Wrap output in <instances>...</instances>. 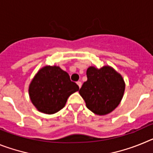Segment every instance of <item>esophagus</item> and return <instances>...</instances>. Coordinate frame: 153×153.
<instances>
[{
	"instance_id": "1",
	"label": "esophagus",
	"mask_w": 153,
	"mask_h": 153,
	"mask_svg": "<svg viewBox=\"0 0 153 153\" xmlns=\"http://www.w3.org/2000/svg\"><path fill=\"white\" fill-rule=\"evenodd\" d=\"M77 83V85H78V86H79V88H80L81 86H82V83H81L80 81H78V82H77V83Z\"/></svg>"
}]
</instances>
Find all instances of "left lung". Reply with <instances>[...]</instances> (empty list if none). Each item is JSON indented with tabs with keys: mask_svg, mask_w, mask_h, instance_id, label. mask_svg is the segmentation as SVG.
<instances>
[{
	"mask_svg": "<svg viewBox=\"0 0 153 153\" xmlns=\"http://www.w3.org/2000/svg\"><path fill=\"white\" fill-rule=\"evenodd\" d=\"M87 80L79 93L86 107L97 115H106L117 107L123 97L125 83L117 71L110 67L86 70Z\"/></svg>",
	"mask_w": 153,
	"mask_h": 153,
	"instance_id": "left-lung-1",
	"label": "left lung"
}]
</instances>
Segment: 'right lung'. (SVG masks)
<instances>
[{
    "label": "right lung",
    "instance_id": "right-lung-1",
    "mask_svg": "<svg viewBox=\"0 0 153 153\" xmlns=\"http://www.w3.org/2000/svg\"><path fill=\"white\" fill-rule=\"evenodd\" d=\"M79 90L70 76L59 67L47 66L38 71L29 86L33 104L40 112L53 114L64 107L67 99Z\"/></svg>",
    "mask_w": 153,
    "mask_h": 153
}]
</instances>
